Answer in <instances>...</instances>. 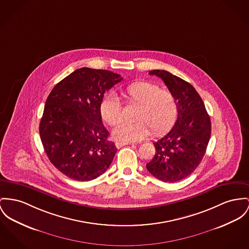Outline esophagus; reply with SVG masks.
Listing matches in <instances>:
<instances>
[{
    "label": "esophagus",
    "mask_w": 249,
    "mask_h": 249,
    "mask_svg": "<svg viewBox=\"0 0 249 249\" xmlns=\"http://www.w3.org/2000/svg\"><path fill=\"white\" fill-rule=\"evenodd\" d=\"M117 148H121L122 146H124V145H128L130 144V142H117L116 143Z\"/></svg>",
    "instance_id": "esophagus-1"
}]
</instances>
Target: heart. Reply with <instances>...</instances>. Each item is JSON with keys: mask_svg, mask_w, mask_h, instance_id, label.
Returning a JSON list of instances; mask_svg holds the SVG:
<instances>
[{"mask_svg": "<svg viewBox=\"0 0 249 249\" xmlns=\"http://www.w3.org/2000/svg\"><path fill=\"white\" fill-rule=\"evenodd\" d=\"M121 96L138 107L134 123H123L113 131V137L124 142H137L149 134L159 137L168 132L178 115V102L176 95L160 89L157 84L137 81L122 89ZM103 120L111 126L122 121V105L114 95L106 96L100 105Z\"/></svg>", "mask_w": 249, "mask_h": 249, "instance_id": "heart-1", "label": "heart"}]
</instances>
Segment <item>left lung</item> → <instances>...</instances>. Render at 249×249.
Instances as JSON below:
<instances>
[{
	"mask_svg": "<svg viewBox=\"0 0 249 249\" xmlns=\"http://www.w3.org/2000/svg\"><path fill=\"white\" fill-rule=\"evenodd\" d=\"M160 77L178 102V115L171 131L154 142L156 153L146 164L151 175L164 182L190 176L201 162L211 138V119L196 89L163 70L150 71Z\"/></svg>",
	"mask_w": 249,
	"mask_h": 249,
	"instance_id": "left-lung-1",
	"label": "left lung"
}]
</instances>
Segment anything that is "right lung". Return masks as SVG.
Segmentation results:
<instances>
[{
  "instance_id": "obj_1",
  "label": "right lung",
  "mask_w": 249,
  "mask_h": 249,
  "mask_svg": "<svg viewBox=\"0 0 249 249\" xmlns=\"http://www.w3.org/2000/svg\"><path fill=\"white\" fill-rule=\"evenodd\" d=\"M122 80L110 71L81 68L52 89L39 135L52 164L68 178L89 181L111 164L118 149L108 140L100 105L104 93Z\"/></svg>"
}]
</instances>
